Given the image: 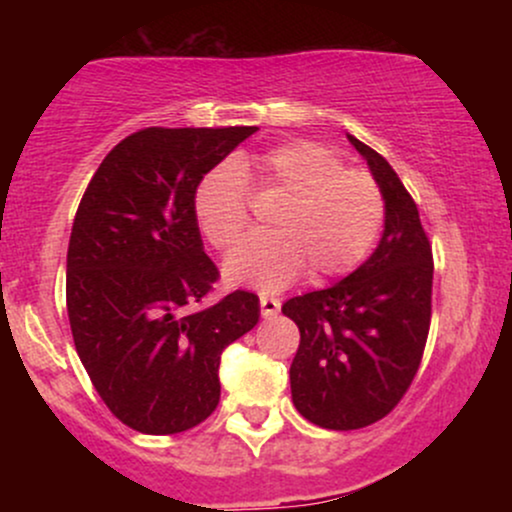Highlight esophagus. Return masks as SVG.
I'll return each mask as SVG.
<instances>
[{"label": "esophagus", "instance_id": "34e87169", "mask_svg": "<svg viewBox=\"0 0 512 512\" xmlns=\"http://www.w3.org/2000/svg\"><path fill=\"white\" fill-rule=\"evenodd\" d=\"M260 310H262V317H274V315H279V310H281L279 298L260 296Z\"/></svg>", "mask_w": 512, "mask_h": 512}]
</instances>
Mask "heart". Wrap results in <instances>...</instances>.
Masks as SVG:
<instances>
[{"mask_svg":"<svg viewBox=\"0 0 512 512\" xmlns=\"http://www.w3.org/2000/svg\"><path fill=\"white\" fill-rule=\"evenodd\" d=\"M252 190L284 197L272 211L274 231L250 236L223 264L228 284L279 291L310 269L332 279L356 267L378 238L385 199L373 175L346 170L337 154L315 142L267 151L250 170ZM195 219L216 250L238 243L250 223V197L231 166L214 168L195 192Z\"/></svg>","mask_w":512,"mask_h":512,"instance_id":"obj_1","label":"heart"}]
</instances>
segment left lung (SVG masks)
Instances as JSON below:
<instances>
[{
  "label": "left lung",
  "mask_w": 512,
  "mask_h": 512,
  "mask_svg": "<svg viewBox=\"0 0 512 512\" xmlns=\"http://www.w3.org/2000/svg\"><path fill=\"white\" fill-rule=\"evenodd\" d=\"M346 137L383 192V238L339 284L281 305L301 330L293 404L332 431L370 426L397 407L424 356L433 289V252L414 199L378 151Z\"/></svg>",
  "instance_id": "left-lung-1"
}]
</instances>
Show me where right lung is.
Wrapping results in <instances>:
<instances>
[{"label":"right lung","mask_w":512,"mask_h":512,"mask_svg":"<svg viewBox=\"0 0 512 512\" xmlns=\"http://www.w3.org/2000/svg\"><path fill=\"white\" fill-rule=\"evenodd\" d=\"M257 127H146L103 158L76 209L67 313L76 354L122 424L170 436L202 424L221 397V351L260 320V298L233 291L204 252L195 192Z\"/></svg>","instance_id":"obj_1"}]
</instances>
